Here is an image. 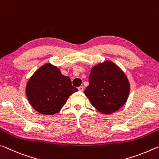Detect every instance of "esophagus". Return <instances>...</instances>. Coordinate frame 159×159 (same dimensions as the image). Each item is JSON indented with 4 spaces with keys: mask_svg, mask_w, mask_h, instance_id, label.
<instances>
[{
    "mask_svg": "<svg viewBox=\"0 0 159 159\" xmlns=\"http://www.w3.org/2000/svg\"><path fill=\"white\" fill-rule=\"evenodd\" d=\"M78 90H79L80 92H82V91L84 90V87H83L82 86H80V87H78Z\"/></svg>",
    "mask_w": 159,
    "mask_h": 159,
    "instance_id": "esophagus-1",
    "label": "esophagus"
}]
</instances>
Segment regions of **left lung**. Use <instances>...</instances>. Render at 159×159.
Listing matches in <instances>:
<instances>
[{"label": "left lung", "mask_w": 159, "mask_h": 159, "mask_svg": "<svg viewBox=\"0 0 159 159\" xmlns=\"http://www.w3.org/2000/svg\"><path fill=\"white\" fill-rule=\"evenodd\" d=\"M89 84L84 93L97 111L112 114L118 111L127 100L130 86L125 74L111 61L93 66L89 77Z\"/></svg>", "instance_id": "1"}]
</instances>
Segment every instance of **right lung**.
<instances>
[{
	"instance_id": "obj_1",
	"label": "right lung",
	"mask_w": 159,
	"mask_h": 159,
	"mask_svg": "<svg viewBox=\"0 0 159 159\" xmlns=\"http://www.w3.org/2000/svg\"><path fill=\"white\" fill-rule=\"evenodd\" d=\"M78 89L72 85L70 78L51 63L36 70L26 85L29 103L38 113L54 115L61 111L72 93Z\"/></svg>"
}]
</instances>
